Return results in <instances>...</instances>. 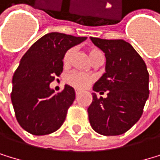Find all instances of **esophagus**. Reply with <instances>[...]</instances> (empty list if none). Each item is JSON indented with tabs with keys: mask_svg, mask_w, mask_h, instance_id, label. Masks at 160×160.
<instances>
[{
	"mask_svg": "<svg viewBox=\"0 0 160 160\" xmlns=\"http://www.w3.org/2000/svg\"><path fill=\"white\" fill-rule=\"evenodd\" d=\"M79 94V90H76V95H78Z\"/></svg>",
	"mask_w": 160,
	"mask_h": 160,
	"instance_id": "obj_1",
	"label": "esophagus"
}]
</instances>
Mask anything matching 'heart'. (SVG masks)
<instances>
[{"label": "heart", "instance_id": "1", "mask_svg": "<svg viewBox=\"0 0 160 160\" xmlns=\"http://www.w3.org/2000/svg\"><path fill=\"white\" fill-rule=\"evenodd\" d=\"M73 53H75V49H72V48H71V49H69L65 53L64 58H63V63H64L65 67L70 66L72 56H73ZM88 54H89V57H90L91 61H93L95 58H98V57H103L102 53L98 49H95V48H91V49H89ZM92 81H93V78L91 76H88L87 73H83L81 72H72L68 73L66 77L67 83L72 85L73 88H78V89H82V88H88L92 82Z\"/></svg>", "mask_w": 160, "mask_h": 160}]
</instances>
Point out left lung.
Here are the masks:
<instances>
[{
    "label": "left lung",
    "mask_w": 160,
    "mask_h": 160,
    "mask_svg": "<svg viewBox=\"0 0 160 160\" xmlns=\"http://www.w3.org/2000/svg\"><path fill=\"white\" fill-rule=\"evenodd\" d=\"M106 58L105 72L93 85L88 109L90 126L103 136L126 133L141 118L148 98V72L146 63L130 43L122 39L107 40L90 37Z\"/></svg>",
    "instance_id": "left-lung-1"
}]
</instances>
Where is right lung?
<instances>
[{"label":"right lung","instance_id":"right-lung-1","mask_svg":"<svg viewBox=\"0 0 160 160\" xmlns=\"http://www.w3.org/2000/svg\"><path fill=\"white\" fill-rule=\"evenodd\" d=\"M87 37L59 32L44 35L21 58L12 78V102L20 127L35 136L57 131L76 98L70 85L55 93L50 83L63 72V58L70 48Z\"/></svg>","mask_w":160,"mask_h":160}]
</instances>
